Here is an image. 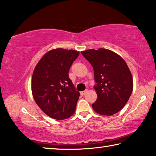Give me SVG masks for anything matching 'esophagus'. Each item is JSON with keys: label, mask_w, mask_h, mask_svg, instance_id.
<instances>
[{"label": "esophagus", "mask_w": 156, "mask_h": 156, "mask_svg": "<svg viewBox=\"0 0 156 156\" xmlns=\"http://www.w3.org/2000/svg\"><path fill=\"white\" fill-rule=\"evenodd\" d=\"M87 89H86V90H84V91H81V92H80V94L82 95V96H83V95L87 93Z\"/></svg>", "instance_id": "1"}]
</instances>
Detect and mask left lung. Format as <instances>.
I'll list each match as a JSON object with an SVG mask.
<instances>
[{"mask_svg": "<svg viewBox=\"0 0 156 156\" xmlns=\"http://www.w3.org/2000/svg\"><path fill=\"white\" fill-rule=\"evenodd\" d=\"M81 54L93 67L98 98L92 107L100 115H112L126 104L133 91V78L122 57L109 49H89Z\"/></svg>", "mask_w": 156, "mask_h": 156, "instance_id": "8db88e82", "label": "left lung"}]
</instances>
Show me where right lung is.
<instances>
[{
    "label": "right lung",
    "mask_w": 156,
    "mask_h": 156,
    "mask_svg": "<svg viewBox=\"0 0 156 156\" xmlns=\"http://www.w3.org/2000/svg\"><path fill=\"white\" fill-rule=\"evenodd\" d=\"M79 51L58 48L46 53L34 69L31 91L34 100L49 117L64 120L75 112L80 96L69 70Z\"/></svg>",
    "instance_id": "1"
}]
</instances>
